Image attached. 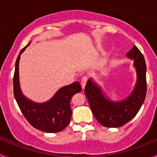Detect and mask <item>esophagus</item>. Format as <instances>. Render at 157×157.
<instances>
[{
    "label": "esophagus",
    "mask_w": 157,
    "mask_h": 157,
    "mask_svg": "<svg viewBox=\"0 0 157 157\" xmlns=\"http://www.w3.org/2000/svg\"><path fill=\"white\" fill-rule=\"evenodd\" d=\"M87 81H88V78H87V76H84L83 78H82V88L83 90L85 89V87L87 83Z\"/></svg>",
    "instance_id": "obj_1"
}]
</instances>
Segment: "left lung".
Here are the masks:
<instances>
[{
	"mask_svg": "<svg viewBox=\"0 0 157 157\" xmlns=\"http://www.w3.org/2000/svg\"><path fill=\"white\" fill-rule=\"evenodd\" d=\"M126 57L134 61L137 78L133 90L125 99L111 100L92 78L88 79L85 86V93L90 109L97 120L105 127L118 128L126 124L136 116L145 100L147 67L143 54L135 45Z\"/></svg>",
	"mask_w": 157,
	"mask_h": 157,
	"instance_id": "left-lung-1",
	"label": "left lung"
}]
</instances>
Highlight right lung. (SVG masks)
Returning a JSON list of instances; mask_svg holds the SVG:
<instances>
[{
  "label": "right lung",
  "instance_id": "right-lung-1",
  "mask_svg": "<svg viewBox=\"0 0 157 157\" xmlns=\"http://www.w3.org/2000/svg\"><path fill=\"white\" fill-rule=\"evenodd\" d=\"M29 42L19 53L15 64L13 76L14 97L25 119L38 130L48 133H54L63 130L70 122L72 109L70 100L72 96L82 90L78 82L59 88L54 96L46 102L38 103L29 99L22 94L19 84V63L20 56Z\"/></svg>",
  "mask_w": 157,
  "mask_h": 157
}]
</instances>
